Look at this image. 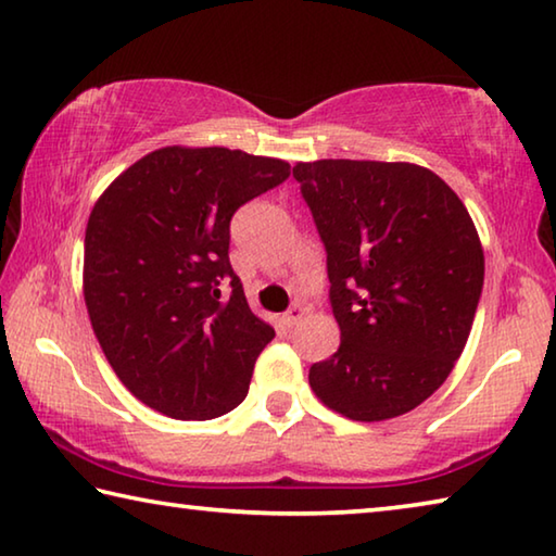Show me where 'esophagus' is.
<instances>
[{
  "label": "esophagus",
  "mask_w": 556,
  "mask_h": 556,
  "mask_svg": "<svg viewBox=\"0 0 556 556\" xmlns=\"http://www.w3.org/2000/svg\"><path fill=\"white\" fill-rule=\"evenodd\" d=\"M304 314H306L304 306H299V304L291 306L289 312L285 314V324H287V326H296V324L301 321V318H304Z\"/></svg>",
  "instance_id": "esophagus-1"
}]
</instances>
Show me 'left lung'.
I'll list each match as a JSON object with an SVG mask.
<instances>
[{
    "label": "left lung",
    "mask_w": 556,
    "mask_h": 556,
    "mask_svg": "<svg viewBox=\"0 0 556 556\" xmlns=\"http://www.w3.org/2000/svg\"><path fill=\"white\" fill-rule=\"evenodd\" d=\"M294 178L328 252L341 345L312 365L328 409L384 421L454 370L483 289V244L444 178L409 162L321 159Z\"/></svg>",
    "instance_id": "8db88e82"
}]
</instances>
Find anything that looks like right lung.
<instances>
[{"instance_id":"1","label":"right lung","mask_w":556,"mask_h":556,"mask_svg":"<svg viewBox=\"0 0 556 556\" xmlns=\"http://www.w3.org/2000/svg\"><path fill=\"white\" fill-rule=\"evenodd\" d=\"M291 166L228 147H162L125 168L86 228L83 296L122 384L172 419L238 407L275 328L230 267V218Z\"/></svg>"}]
</instances>
